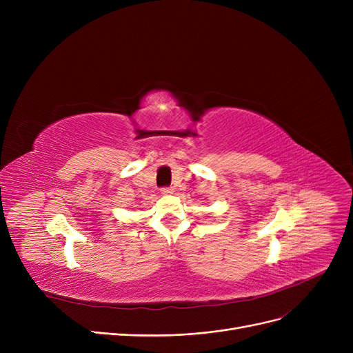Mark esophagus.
Listing matches in <instances>:
<instances>
[{
	"mask_svg": "<svg viewBox=\"0 0 353 353\" xmlns=\"http://www.w3.org/2000/svg\"><path fill=\"white\" fill-rule=\"evenodd\" d=\"M173 193H174V190L172 188H163L161 189V194H164V196H170Z\"/></svg>",
	"mask_w": 353,
	"mask_h": 353,
	"instance_id": "34e87169",
	"label": "esophagus"
}]
</instances>
